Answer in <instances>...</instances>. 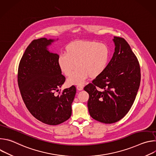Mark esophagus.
Masks as SVG:
<instances>
[{
  "mask_svg": "<svg viewBox=\"0 0 156 156\" xmlns=\"http://www.w3.org/2000/svg\"><path fill=\"white\" fill-rule=\"evenodd\" d=\"M76 89L79 91H81L83 90V85H78L76 86Z\"/></svg>",
  "mask_w": 156,
  "mask_h": 156,
  "instance_id": "obj_1",
  "label": "esophagus"
}]
</instances>
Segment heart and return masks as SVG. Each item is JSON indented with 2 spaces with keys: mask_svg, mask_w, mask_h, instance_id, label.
<instances>
[{
  "mask_svg": "<svg viewBox=\"0 0 156 156\" xmlns=\"http://www.w3.org/2000/svg\"><path fill=\"white\" fill-rule=\"evenodd\" d=\"M66 53L60 54L58 65L62 73L70 76L76 66V72L68 78L69 85H80L89 77L100 76L107 69L110 50L104 43L96 41H76L66 47Z\"/></svg>",
  "mask_w": 156,
  "mask_h": 156,
  "instance_id": "1",
  "label": "heart"
}]
</instances>
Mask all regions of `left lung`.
I'll use <instances>...</instances> for the list:
<instances>
[{"mask_svg":"<svg viewBox=\"0 0 156 156\" xmlns=\"http://www.w3.org/2000/svg\"><path fill=\"white\" fill-rule=\"evenodd\" d=\"M115 52L105 70L84 90L90 96L87 107L91 117L104 123L123 118L138 91L141 70L138 58L125 39L114 37Z\"/></svg>","mask_w":156,"mask_h":156,"instance_id":"1","label":"left lung"}]
</instances>
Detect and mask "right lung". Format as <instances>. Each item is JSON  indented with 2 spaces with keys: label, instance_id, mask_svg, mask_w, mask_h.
<instances>
[{
  "label": "right lung",
  "instance_id": "add662e5",
  "mask_svg": "<svg viewBox=\"0 0 156 156\" xmlns=\"http://www.w3.org/2000/svg\"><path fill=\"white\" fill-rule=\"evenodd\" d=\"M53 39L33 40L22 56L18 69V84L23 102L31 115L40 122L57 125L72 115L76 87L55 92L65 81L58 65V55L49 52Z\"/></svg>",
  "mask_w": 156,
  "mask_h": 156
}]
</instances>
